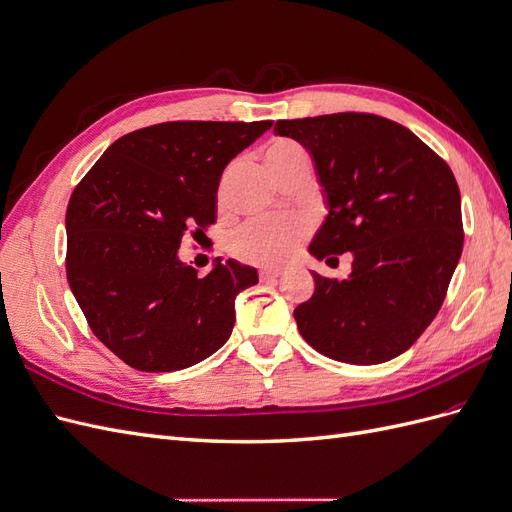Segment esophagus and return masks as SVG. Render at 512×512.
Listing matches in <instances>:
<instances>
[{"label": "esophagus", "mask_w": 512, "mask_h": 512, "mask_svg": "<svg viewBox=\"0 0 512 512\" xmlns=\"http://www.w3.org/2000/svg\"><path fill=\"white\" fill-rule=\"evenodd\" d=\"M260 280L267 282V280H275V277L282 275V269H260Z\"/></svg>", "instance_id": "esophagus-1"}]
</instances>
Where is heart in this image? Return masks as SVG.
Returning a JSON list of instances; mask_svg holds the SVG:
<instances>
[{"instance_id": "1", "label": "heart", "mask_w": 512, "mask_h": 512, "mask_svg": "<svg viewBox=\"0 0 512 512\" xmlns=\"http://www.w3.org/2000/svg\"><path fill=\"white\" fill-rule=\"evenodd\" d=\"M307 156L305 149L292 141H277L267 151L269 166ZM307 222L303 218H258L241 224L228 239V252L245 262L275 265L284 262L297 250L305 237Z\"/></svg>"}]
</instances>
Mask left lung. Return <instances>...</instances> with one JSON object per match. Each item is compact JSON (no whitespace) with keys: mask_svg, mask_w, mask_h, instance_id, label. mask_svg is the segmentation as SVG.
Instances as JSON below:
<instances>
[{"mask_svg":"<svg viewBox=\"0 0 512 512\" xmlns=\"http://www.w3.org/2000/svg\"><path fill=\"white\" fill-rule=\"evenodd\" d=\"M273 132L312 153L327 194L309 252L354 258L346 280L314 273L312 299L294 309L299 333L342 363L395 359L440 312L461 256L453 170L401 123L371 113L280 119Z\"/></svg>","mask_w":512,"mask_h":512,"instance_id":"1","label":"left lung"}]
</instances>
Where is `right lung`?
Instances as JSON below:
<instances>
[{"instance_id":"add662e5","label":"right lung","mask_w":512,"mask_h":512,"mask_svg":"<svg viewBox=\"0 0 512 512\" xmlns=\"http://www.w3.org/2000/svg\"><path fill=\"white\" fill-rule=\"evenodd\" d=\"M273 121H166L108 147L66 211L68 284L89 329L138 371H177L220 350L235 299L258 273L226 260L183 265V235L218 220L226 164Z\"/></svg>"}]
</instances>
